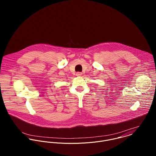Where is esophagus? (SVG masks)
Instances as JSON below:
<instances>
[{"label": "esophagus", "instance_id": "obj_1", "mask_svg": "<svg viewBox=\"0 0 156 156\" xmlns=\"http://www.w3.org/2000/svg\"><path fill=\"white\" fill-rule=\"evenodd\" d=\"M82 73H76V76H77V77H80V76H82Z\"/></svg>", "mask_w": 156, "mask_h": 156}]
</instances>
